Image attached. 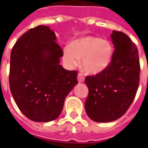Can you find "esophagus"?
<instances>
[{"mask_svg": "<svg viewBox=\"0 0 148 148\" xmlns=\"http://www.w3.org/2000/svg\"><path fill=\"white\" fill-rule=\"evenodd\" d=\"M84 80H85V78H84L83 74H81V73L77 74V81H78V82H83Z\"/></svg>", "mask_w": 148, "mask_h": 148, "instance_id": "1", "label": "esophagus"}]
</instances>
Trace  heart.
I'll return each mask as SVG.
<instances>
[{
    "mask_svg": "<svg viewBox=\"0 0 148 148\" xmlns=\"http://www.w3.org/2000/svg\"><path fill=\"white\" fill-rule=\"evenodd\" d=\"M113 48L109 41L100 37L87 36L75 39L63 50L62 58L68 67L74 68L80 63L87 74H97L110 64Z\"/></svg>",
    "mask_w": 148,
    "mask_h": 148,
    "instance_id": "obj_1",
    "label": "heart"
}]
</instances>
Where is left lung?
I'll return each instance as SVG.
<instances>
[{
  "mask_svg": "<svg viewBox=\"0 0 148 148\" xmlns=\"http://www.w3.org/2000/svg\"><path fill=\"white\" fill-rule=\"evenodd\" d=\"M114 46L112 58L106 70L95 76H87L89 89L85 109L95 122L106 123L117 120L133 101L140 82L138 49L127 35L112 31Z\"/></svg>",
  "mask_w": 148,
  "mask_h": 148,
  "instance_id": "1",
  "label": "left lung"
}]
</instances>
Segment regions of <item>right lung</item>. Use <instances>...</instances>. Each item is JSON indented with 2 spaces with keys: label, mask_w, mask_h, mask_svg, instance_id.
Listing matches in <instances>:
<instances>
[{
  "label": "right lung",
  "mask_w": 148,
  "mask_h": 148,
  "mask_svg": "<svg viewBox=\"0 0 148 148\" xmlns=\"http://www.w3.org/2000/svg\"><path fill=\"white\" fill-rule=\"evenodd\" d=\"M50 27L39 25L22 35L12 47L9 86L21 112L36 122L61 113L66 97L77 84V71L60 65L62 50Z\"/></svg>",
  "instance_id": "add662e5"
}]
</instances>
